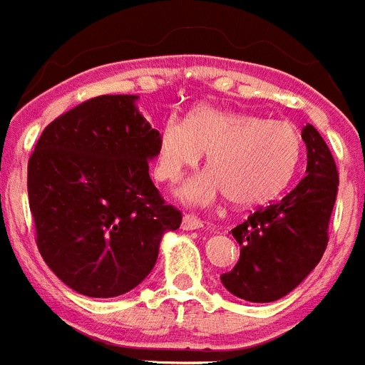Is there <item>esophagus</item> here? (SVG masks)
Wrapping results in <instances>:
<instances>
[{"label": "esophagus", "instance_id": "34e87169", "mask_svg": "<svg viewBox=\"0 0 365 365\" xmlns=\"http://www.w3.org/2000/svg\"><path fill=\"white\" fill-rule=\"evenodd\" d=\"M203 227V221L199 220V217L192 216V214H186L182 217V229L185 230H195V229H201Z\"/></svg>", "mask_w": 365, "mask_h": 365}]
</instances>
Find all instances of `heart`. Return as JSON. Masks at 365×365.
<instances>
[{"mask_svg": "<svg viewBox=\"0 0 365 365\" xmlns=\"http://www.w3.org/2000/svg\"><path fill=\"white\" fill-rule=\"evenodd\" d=\"M301 149V133L289 121L201 105L186 121L171 114L162 123L155 173L162 182H177L207 151L210 170L180 188L182 199L210 205L227 194L235 205L255 207L292 180Z\"/></svg>", "mask_w": 365, "mask_h": 365, "instance_id": "obj_1", "label": "heart"}]
</instances>
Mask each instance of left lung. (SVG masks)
<instances>
[{
	"label": "left lung",
	"instance_id": "8db88e82",
	"mask_svg": "<svg viewBox=\"0 0 365 365\" xmlns=\"http://www.w3.org/2000/svg\"><path fill=\"white\" fill-rule=\"evenodd\" d=\"M307 175L280 201L258 207L230 230L240 260L221 282L251 303H272L297 288L322 260L329 244V221L338 194V170L331 149L307 123Z\"/></svg>",
	"mask_w": 365,
	"mask_h": 365
}]
</instances>
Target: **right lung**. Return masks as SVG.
<instances>
[{"mask_svg":"<svg viewBox=\"0 0 365 365\" xmlns=\"http://www.w3.org/2000/svg\"><path fill=\"white\" fill-rule=\"evenodd\" d=\"M136 96H98L49 123L31 153L27 194L43 262L88 297H116L153 269L182 214L151 177L158 130Z\"/></svg>","mask_w":365,"mask_h":365,"instance_id":"obj_1","label":"right lung"}]
</instances>
